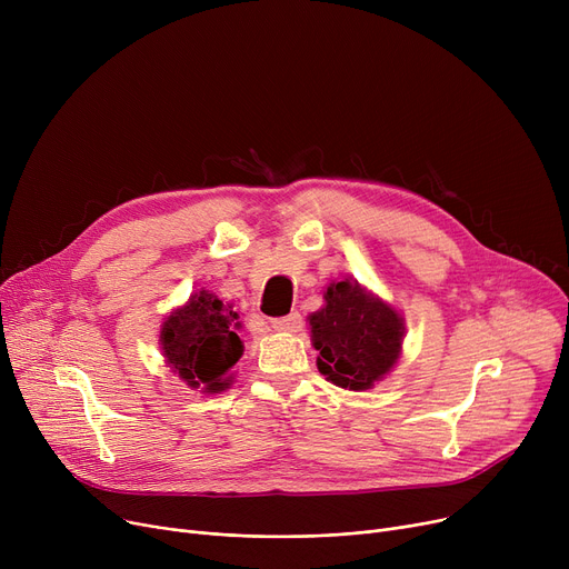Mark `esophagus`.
I'll list each match as a JSON object with an SVG mask.
<instances>
[{
  "instance_id": "1",
  "label": "esophagus",
  "mask_w": 569,
  "mask_h": 569,
  "mask_svg": "<svg viewBox=\"0 0 569 569\" xmlns=\"http://www.w3.org/2000/svg\"><path fill=\"white\" fill-rule=\"evenodd\" d=\"M272 327L277 332H300L302 330V316L300 313H288L283 318H274Z\"/></svg>"
}]
</instances>
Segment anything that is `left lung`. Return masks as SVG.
Segmentation results:
<instances>
[{
    "instance_id": "1",
    "label": "left lung",
    "mask_w": 569,
    "mask_h": 569,
    "mask_svg": "<svg viewBox=\"0 0 569 569\" xmlns=\"http://www.w3.org/2000/svg\"><path fill=\"white\" fill-rule=\"evenodd\" d=\"M322 309L311 313V343L318 371L337 387L365 392L390 373L403 355L401 311L355 279L332 281Z\"/></svg>"
}]
</instances>
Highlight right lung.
Returning <instances> with one entry per match:
<instances>
[{
  "instance_id": "right-lung-1",
  "label": "right lung",
  "mask_w": 569,
  "mask_h": 569,
  "mask_svg": "<svg viewBox=\"0 0 569 569\" xmlns=\"http://www.w3.org/2000/svg\"><path fill=\"white\" fill-rule=\"evenodd\" d=\"M239 313L223 305L212 290H196L172 309L159 330L166 365L179 380L204 395H219L232 385L230 369L242 357L244 343L237 337Z\"/></svg>"
}]
</instances>
